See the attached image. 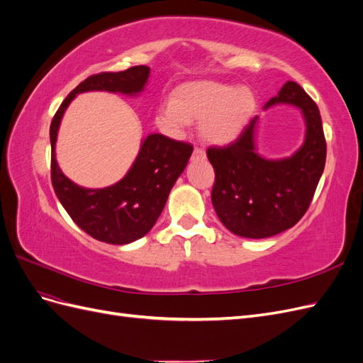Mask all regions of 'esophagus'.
Wrapping results in <instances>:
<instances>
[{
	"label": "esophagus",
	"mask_w": 363,
	"mask_h": 363,
	"mask_svg": "<svg viewBox=\"0 0 363 363\" xmlns=\"http://www.w3.org/2000/svg\"><path fill=\"white\" fill-rule=\"evenodd\" d=\"M204 157H206V152H204V150H203V148H199V147H196V148L194 150L192 159H204Z\"/></svg>",
	"instance_id": "1"
}]
</instances>
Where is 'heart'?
Segmentation results:
<instances>
[{
    "instance_id": "obj_1",
    "label": "heart",
    "mask_w": 363,
    "mask_h": 363,
    "mask_svg": "<svg viewBox=\"0 0 363 363\" xmlns=\"http://www.w3.org/2000/svg\"><path fill=\"white\" fill-rule=\"evenodd\" d=\"M256 111V96L247 86L235 87L219 82H194L175 89L172 100L164 101L156 112V124L171 136H180L200 121L203 140L225 145L235 140Z\"/></svg>"
}]
</instances>
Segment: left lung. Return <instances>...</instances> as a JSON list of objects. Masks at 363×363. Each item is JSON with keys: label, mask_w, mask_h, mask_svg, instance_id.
<instances>
[{"label": "left lung", "mask_w": 363, "mask_h": 363, "mask_svg": "<svg viewBox=\"0 0 363 363\" xmlns=\"http://www.w3.org/2000/svg\"><path fill=\"white\" fill-rule=\"evenodd\" d=\"M277 104L300 108L304 118V142L292 156L272 160L259 155V116L230 145L207 150L215 169V212L225 228L242 238L263 239L294 227L309 208L324 171L327 145L315 101L300 84L288 82L263 108Z\"/></svg>", "instance_id": "left-lung-1"}]
</instances>
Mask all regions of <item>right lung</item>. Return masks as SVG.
Listing matches in <instances>:
<instances>
[{
	"instance_id": "obj_1",
	"label": "right lung",
	"mask_w": 363,
	"mask_h": 363,
	"mask_svg": "<svg viewBox=\"0 0 363 363\" xmlns=\"http://www.w3.org/2000/svg\"><path fill=\"white\" fill-rule=\"evenodd\" d=\"M145 65L121 72L87 77L65 98L50 127L51 182L59 201L83 232L106 244L125 245L145 236L156 224L174 183L184 171L194 147L163 135H148L128 172L103 189H86L71 182L56 160L60 121L71 101L82 92L106 91L128 96L139 95L148 82Z\"/></svg>"
}]
</instances>
